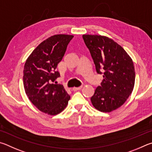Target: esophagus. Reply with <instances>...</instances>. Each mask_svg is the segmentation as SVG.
<instances>
[{
  "label": "esophagus",
  "instance_id": "1",
  "mask_svg": "<svg viewBox=\"0 0 152 152\" xmlns=\"http://www.w3.org/2000/svg\"><path fill=\"white\" fill-rule=\"evenodd\" d=\"M82 87H83V86H79V87H74L73 88V91H77V90H79V89H81Z\"/></svg>",
  "mask_w": 152,
  "mask_h": 152
}]
</instances>
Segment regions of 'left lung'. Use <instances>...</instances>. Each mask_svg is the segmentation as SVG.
I'll use <instances>...</instances> for the list:
<instances>
[{"instance_id": "obj_1", "label": "left lung", "mask_w": 152, "mask_h": 152, "mask_svg": "<svg viewBox=\"0 0 152 152\" xmlns=\"http://www.w3.org/2000/svg\"><path fill=\"white\" fill-rule=\"evenodd\" d=\"M83 39L91 53L97 73H103L101 86L91 97V103L102 112H111L121 107L134 89V63L120 45L107 37L83 34Z\"/></svg>"}]
</instances>
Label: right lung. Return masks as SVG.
<instances>
[{"label": "right lung", "instance_id": "right-lung-1", "mask_svg": "<svg viewBox=\"0 0 152 152\" xmlns=\"http://www.w3.org/2000/svg\"><path fill=\"white\" fill-rule=\"evenodd\" d=\"M73 37L69 34L49 37L34 49L24 66L23 85L26 95L38 110L50 115L63 111L70 99L62 85L53 82L60 77L56 69Z\"/></svg>", "mask_w": 152, "mask_h": 152}]
</instances>
